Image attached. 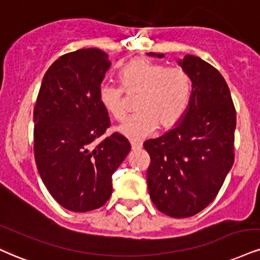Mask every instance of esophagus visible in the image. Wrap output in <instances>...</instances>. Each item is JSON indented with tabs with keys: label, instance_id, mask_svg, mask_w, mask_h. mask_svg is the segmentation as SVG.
<instances>
[{
	"label": "esophagus",
	"instance_id": "1",
	"mask_svg": "<svg viewBox=\"0 0 260 260\" xmlns=\"http://www.w3.org/2000/svg\"><path fill=\"white\" fill-rule=\"evenodd\" d=\"M131 146H132V150H139L142 149V143H137V142H132L131 143Z\"/></svg>",
	"mask_w": 260,
	"mask_h": 260
}]
</instances>
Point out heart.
<instances>
[{"label": "heart", "mask_w": 260, "mask_h": 260, "mask_svg": "<svg viewBox=\"0 0 260 260\" xmlns=\"http://www.w3.org/2000/svg\"><path fill=\"white\" fill-rule=\"evenodd\" d=\"M121 88L110 84L100 86V105L118 122L126 118L124 94L138 95L136 111L138 114L118 127L122 136L140 140L154 133L156 128L174 127L184 112L191 95V83L185 71L179 68H167L158 62L136 60L118 74Z\"/></svg>", "instance_id": "1"}]
</instances>
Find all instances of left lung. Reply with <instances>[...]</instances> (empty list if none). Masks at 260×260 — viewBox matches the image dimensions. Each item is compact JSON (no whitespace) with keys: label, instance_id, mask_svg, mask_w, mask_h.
Segmentation results:
<instances>
[{"label":"left lung","instance_id":"1","mask_svg":"<svg viewBox=\"0 0 260 260\" xmlns=\"http://www.w3.org/2000/svg\"><path fill=\"white\" fill-rule=\"evenodd\" d=\"M178 62L192 83L187 110L173 129L146 140L144 149L150 155L151 201L170 217L187 218L213 201L233 167L236 110L217 69L195 55Z\"/></svg>","mask_w":260,"mask_h":260}]
</instances>
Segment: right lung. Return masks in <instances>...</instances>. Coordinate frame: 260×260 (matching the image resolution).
Here are the masks:
<instances>
[{
  "mask_svg": "<svg viewBox=\"0 0 260 260\" xmlns=\"http://www.w3.org/2000/svg\"><path fill=\"white\" fill-rule=\"evenodd\" d=\"M111 62L98 48L61 55L49 67L34 108V155L47 190L64 208L88 212L112 193V174L131 150L100 105V83Z\"/></svg>",
  "mask_w": 260,
  "mask_h": 260,
  "instance_id": "right-lung-1",
  "label": "right lung"
}]
</instances>
